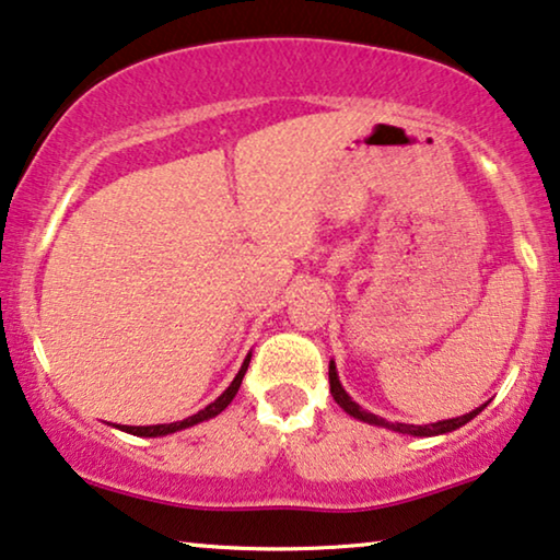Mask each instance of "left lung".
Masks as SVG:
<instances>
[{
  "label": "left lung",
  "instance_id": "1",
  "mask_svg": "<svg viewBox=\"0 0 560 560\" xmlns=\"http://www.w3.org/2000/svg\"><path fill=\"white\" fill-rule=\"evenodd\" d=\"M330 394H332V399L338 401V405H340L342 409H346V412H348L350 417H355V420L369 422V424H378V428H389V430H394V432H405V435H415V438L443 435V432H453V430H458L460 424L471 422L474 417L479 415L483 407H487V405H481V407H476L474 412H468V415H464V417H453V420H441V422H432V424L386 422L384 417H378V415H374V412H366V409H363L361 405H355V401L348 397V392L342 389V384H340V378H338V371H335V361H330Z\"/></svg>",
  "mask_w": 560,
  "mask_h": 560
}]
</instances>
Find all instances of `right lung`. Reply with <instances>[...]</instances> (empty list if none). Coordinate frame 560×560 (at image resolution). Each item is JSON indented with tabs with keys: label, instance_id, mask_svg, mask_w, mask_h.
<instances>
[{
	"label": "right lung",
	"instance_id": "add662e5",
	"mask_svg": "<svg viewBox=\"0 0 560 560\" xmlns=\"http://www.w3.org/2000/svg\"><path fill=\"white\" fill-rule=\"evenodd\" d=\"M248 363H250V353L245 355L243 366H241V371H237V376L233 378V384H230L228 389L222 392L220 397L212 401V405H207L205 409H199L197 415L186 417V420H178V422H168V424H148V428H132V424H119V430L130 432V435H140V438H159V435H171V432H176V430L191 428V424H199V422L210 420V417L220 415L222 409H225V407L230 405V401H233V397H235L237 389H241V384H243L245 371H248Z\"/></svg>",
	"mask_w": 560,
	"mask_h": 560
}]
</instances>
